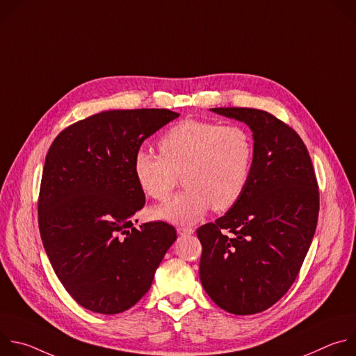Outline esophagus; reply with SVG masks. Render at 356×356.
I'll return each mask as SVG.
<instances>
[{"label":"esophagus","mask_w":356,"mask_h":356,"mask_svg":"<svg viewBox=\"0 0 356 356\" xmlns=\"http://www.w3.org/2000/svg\"><path fill=\"white\" fill-rule=\"evenodd\" d=\"M193 232H194V229L190 228V227H179L177 228V234L179 235H191Z\"/></svg>","instance_id":"34e87169"}]
</instances>
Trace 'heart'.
<instances>
[{"instance_id": "1", "label": "heart", "mask_w": 356, "mask_h": 356, "mask_svg": "<svg viewBox=\"0 0 356 356\" xmlns=\"http://www.w3.org/2000/svg\"><path fill=\"white\" fill-rule=\"evenodd\" d=\"M161 154L139 149L134 175L152 198L170 197L177 175L186 188L158 209V216L176 224H193L210 207L225 211L243 194L255 159V143L241 125L184 120L159 139Z\"/></svg>"}]
</instances>
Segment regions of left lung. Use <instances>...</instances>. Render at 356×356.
Instances as JSON below:
<instances>
[{
  "mask_svg": "<svg viewBox=\"0 0 356 356\" xmlns=\"http://www.w3.org/2000/svg\"><path fill=\"white\" fill-rule=\"evenodd\" d=\"M245 122L255 159L249 183L225 216L201 225V284L222 310L257 314L294 283L312 245L320 193L309 150L298 134L255 108H211Z\"/></svg>",
  "mask_w": 356,
  "mask_h": 356,
  "instance_id": "left-lung-1",
  "label": "left lung"
}]
</instances>
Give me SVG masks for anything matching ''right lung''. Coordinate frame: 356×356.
<instances>
[{"label": "right lung", "instance_id": "1", "mask_svg": "<svg viewBox=\"0 0 356 356\" xmlns=\"http://www.w3.org/2000/svg\"><path fill=\"white\" fill-rule=\"evenodd\" d=\"M177 117L165 108L103 111L63 129L47 150L40 238L63 287L90 312L118 314L135 306L177 238L168 222H132L145 206L134 156Z\"/></svg>", "mask_w": 356, "mask_h": 356}]
</instances>
